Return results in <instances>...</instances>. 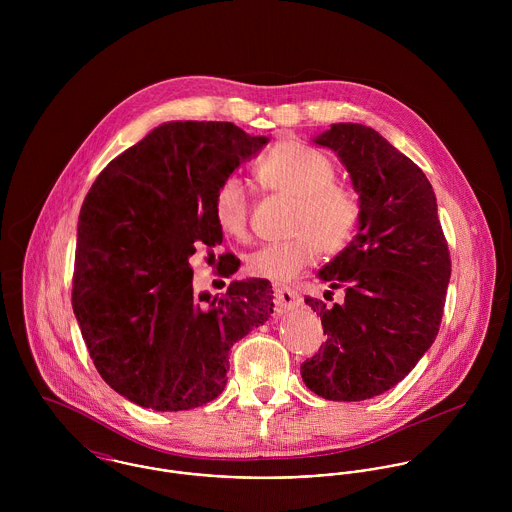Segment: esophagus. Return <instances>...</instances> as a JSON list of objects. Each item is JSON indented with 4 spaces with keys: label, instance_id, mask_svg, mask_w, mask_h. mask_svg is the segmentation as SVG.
<instances>
[{
    "label": "esophagus",
    "instance_id": "1",
    "mask_svg": "<svg viewBox=\"0 0 512 512\" xmlns=\"http://www.w3.org/2000/svg\"><path fill=\"white\" fill-rule=\"evenodd\" d=\"M274 295H276L278 311H290V309L299 307V303H301V295L293 288H276Z\"/></svg>",
    "mask_w": 512,
    "mask_h": 512
}]
</instances>
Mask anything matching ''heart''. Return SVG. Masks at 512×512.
<instances>
[{"label":"heart","mask_w":512,"mask_h":512,"mask_svg":"<svg viewBox=\"0 0 512 512\" xmlns=\"http://www.w3.org/2000/svg\"><path fill=\"white\" fill-rule=\"evenodd\" d=\"M258 179L274 193L293 197L292 238L272 242L246 258L252 278L290 282L325 254H341L355 240L363 207L359 195L337 183L335 163L315 147L286 140L272 147L258 165ZM220 230L234 238H246L250 203L244 185L236 177L224 179L213 201Z\"/></svg>","instance_id":"b5f03b06"}]
</instances>
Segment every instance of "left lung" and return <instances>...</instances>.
I'll list each match as a JSON object with an SVG mask.
<instances>
[{
	"mask_svg": "<svg viewBox=\"0 0 512 512\" xmlns=\"http://www.w3.org/2000/svg\"><path fill=\"white\" fill-rule=\"evenodd\" d=\"M315 144L345 163L363 219L351 246L319 272L345 301L305 297L327 339L301 378L325 400L361 402L398 384L432 347L451 258L434 189L410 157L363 124H333Z\"/></svg>",
	"mask_w": 512,
	"mask_h": 512,
	"instance_id": "left-lung-1",
	"label": "left lung"
}]
</instances>
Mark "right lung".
<instances>
[{"label":"right lung","instance_id":"add662e5","mask_svg":"<svg viewBox=\"0 0 512 512\" xmlns=\"http://www.w3.org/2000/svg\"><path fill=\"white\" fill-rule=\"evenodd\" d=\"M266 144L230 122H171L92 183L78 217L73 309L98 374L128 400L157 412L215 400L230 347L274 313L268 280L197 297L189 264L199 248L215 258V193ZM238 266L220 254L222 278Z\"/></svg>","mask_w":512,"mask_h":512}]
</instances>
